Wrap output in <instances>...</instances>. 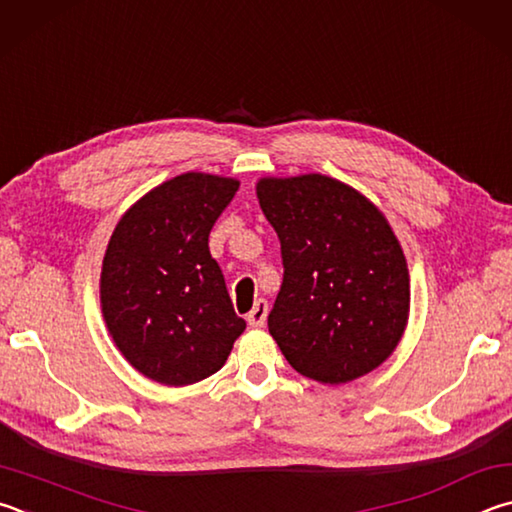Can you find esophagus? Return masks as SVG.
<instances>
[{
	"instance_id": "34e87169",
	"label": "esophagus",
	"mask_w": 512,
	"mask_h": 512,
	"mask_svg": "<svg viewBox=\"0 0 512 512\" xmlns=\"http://www.w3.org/2000/svg\"><path fill=\"white\" fill-rule=\"evenodd\" d=\"M267 319V301L265 299H258L254 303V308H251V312L247 315V324L251 328H263Z\"/></svg>"
}]
</instances>
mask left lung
I'll list each match as a JSON object with an SVG mask.
<instances>
[{"label":"left lung","mask_w":512,"mask_h":512,"mask_svg":"<svg viewBox=\"0 0 512 512\" xmlns=\"http://www.w3.org/2000/svg\"><path fill=\"white\" fill-rule=\"evenodd\" d=\"M256 195L281 240L283 285L267 317L294 371L346 384L396 351L409 321V267L389 220L321 173L261 177Z\"/></svg>","instance_id":"8db88e82"}]
</instances>
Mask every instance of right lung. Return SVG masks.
Masks as SVG:
<instances>
[{
  "mask_svg": "<svg viewBox=\"0 0 512 512\" xmlns=\"http://www.w3.org/2000/svg\"><path fill=\"white\" fill-rule=\"evenodd\" d=\"M236 177L188 173L121 215L101 267V310L114 346L141 375L186 387L220 371L245 330L209 251Z\"/></svg>",
  "mask_w": 512,
  "mask_h": 512,
  "instance_id": "add662e5",
  "label": "right lung"
}]
</instances>
